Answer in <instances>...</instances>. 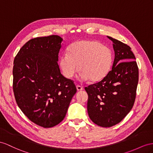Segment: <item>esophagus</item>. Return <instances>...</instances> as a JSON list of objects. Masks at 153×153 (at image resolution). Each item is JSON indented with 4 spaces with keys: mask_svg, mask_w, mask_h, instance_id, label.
Returning <instances> with one entry per match:
<instances>
[{
    "mask_svg": "<svg viewBox=\"0 0 153 153\" xmlns=\"http://www.w3.org/2000/svg\"><path fill=\"white\" fill-rule=\"evenodd\" d=\"M76 88L78 91H81L83 89V87H81V86H80L79 85H76Z\"/></svg>",
    "mask_w": 153,
    "mask_h": 153,
    "instance_id": "34e87169",
    "label": "esophagus"
}]
</instances>
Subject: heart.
<instances>
[{"label": "heart", "mask_w": 153, "mask_h": 153, "mask_svg": "<svg viewBox=\"0 0 153 153\" xmlns=\"http://www.w3.org/2000/svg\"><path fill=\"white\" fill-rule=\"evenodd\" d=\"M112 61L110 48L98 41L88 40L74 43L68 53H62L59 57L60 67L66 78H72L79 67L80 79L91 81L103 79L111 70Z\"/></svg>", "instance_id": "b5f03b06"}]
</instances>
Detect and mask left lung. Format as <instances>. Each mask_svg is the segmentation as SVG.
<instances>
[{
  "instance_id": "1",
  "label": "left lung",
  "mask_w": 153,
  "mask_h": 153,
  "mask_svg": "<svg viewBox=\"0 0 153 153\" xmlns=\"http://www.w3.org/2000/svg\"><path fill=\"white\" fill-rule=\"evenodd\" d=\"M115 57L112 70L103 79L85 89L87 111L95 124L110 127L120 123L134 105L138 83V67L131 47L111 37Z\"/></svg>"
}]
</instances>
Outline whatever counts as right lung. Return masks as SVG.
<instances>
[{
	"mask_svg": "<svg viewBox=\"0 0 153 153\" xmlns=\"http://www.w3.org/2000/svg\"><path fill=\"white\" fill-rule=\"evenodd\" d=\"M62 41L56 35L30 39L13 61L17 104L30 121L44 128L63 120L77 92L74 81L62 75L57 64Z\"/></svg>",
	"mask_w": 153,
	"mask_h": 153,
	"instance_id": "1",
	"label": "right lung"
}]
</instances>
